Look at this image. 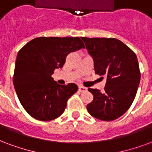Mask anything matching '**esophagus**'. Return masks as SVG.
Listing matches in <instances>:
<instances>
[{
	"label": "esophagus",
	"instance_id": "esophagus-1",
	"mask_svg": "<svg viewBox=\"0 0 152 152\" xmlns=\"http://www.w3.org/2000/svg\"><path fill=\"white\" fill-rule=\"evenodd\" d=\"M78 91H80V92H83V91H87V88H86V87H84L83 86H78Z\"/></svg>",
	"mask_w": 152,
	"mask_h": 152
}]
</instances>
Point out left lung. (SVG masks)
Wrapping results in <instances>:
<instances>
[{
	"label": "left lung",
	"mask_w": 152,
	"mask_h": 152,
	"mask_svg": "<svg viewBox=\"0 0 152 152\" xmlns=\"http://www.w3.org/2000/svg\"><path fill=\"white\" fill-rule=\"evenodd\" d=\"M94 59L96 75L107 77L104 91L89 88L93 101L86 109L94 118L112 121L128 110L140 82V70L135 53L115 38L82 37Z\"/></svg>",
	"instance_id": "1"
}]
</instances>
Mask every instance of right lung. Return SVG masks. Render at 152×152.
I'll return each mask as SVG.
<instances>
[{
    "instance_id": "obj_1",
    "label": "right lung",
    "mask_w": 152,
    "mask_h": 152,
    "mask_svg": "<svg viewBox=\"0 0 152 152\" xmlns=\"http://www.w3.org/2000/svg\"><path fill=\"white\" fill-rule=\"evenodd\" d=\"M82 48L85 45L77 37H41L31 40L18 52L13 85L20 104L33 118L50 121L64 112L77 86L59 85L51 75L63 66L69 53Z\"/></svg>"
}]
</instances>
